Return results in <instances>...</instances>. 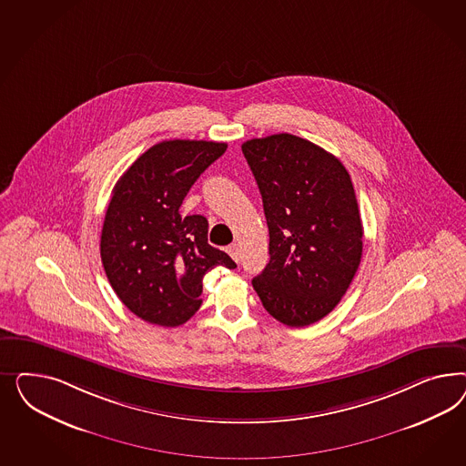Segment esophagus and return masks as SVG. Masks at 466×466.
<instances>
[{"label": "esophagus", "mask_w": 466, "mask_h": 466, "mask_svg": "<svg viewBox=\"0 0 466 466\" xmlns=\"http://www.w3.org/2000/svg\"><path fill=\"white\" fill-rule=\"evenodd\" d=\"M227 253L232 256V259H236V261L239 263V246H238V244H230V246L227 248Z\"/></svg>", "instance_id": "1"}]
</instances>
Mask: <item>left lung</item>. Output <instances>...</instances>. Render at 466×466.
I'll return each mask as SVG.
<instances>
[{"mask_svg":"<svg viewBox=\"0 0 466 466\" xmlns=\"http://www.w3.org/2000/svg\"><path fill=\"white\" fill-rule=\"evenodd\" d=\"M263 198L269 261L253 279L265 309L287 326L312 325L337 308L362 258L352 179L325 148L280 133L242 143Z\"/></svg>","mask_w":466,"mask_h":466,"instance_id":"8db88e82","label":"left lung"}]
</instances>
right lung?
Segmentation results:
<instances>
[{
    "instance_id": "obj_1",
    "label": "right lung",
    "mask_w": 466,
    "mask_h": 466,
    "mask_svg": "<svg viewBox=\"0 0 466 466\" xmlns=\"http://www.w3.org/2000/svg\"><path fill=\"white\" fill-rule=\"evenodd\" d=\"M227 143L160 141L119 177L106 210L100 258L107 280L133 314L152 325L186 323L201 306L203 277L236 268L208 244V220L179 207Z\"/></svg>"
}]
</instances>
